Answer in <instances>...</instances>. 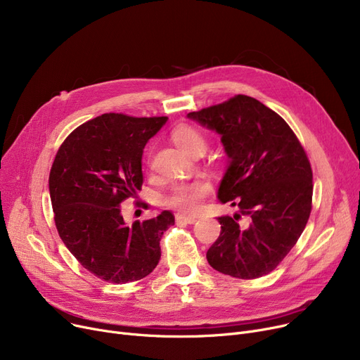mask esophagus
Returning a JSON list of instances; mask_svg holds the SVG:
<instances>
[{
	"label": "esophagus",
	"instance_id": "34e87169",
	"mask_svg": "<svg viewBox=\"0 0 360 360\" xmlns=\"http://www.w3.org/2000/svg\"><path fill=\"white\" fill-rule=\"evenodd\" d=\"M176 221H184L188 224H193L197 221V217L194 216H186V214H176Z\"/></svg>",
	"mask_w": 360,
	"mask_h": 360
}]
</instances>
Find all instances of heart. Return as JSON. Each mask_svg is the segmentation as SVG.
<instances>
[{
	"label": "heart",
	"instance_id": "heart-1",
	"mask_svg": "<svg viewBox=\"0 0 360 360\" xmlns=\"http://www.w3.org/2000/svg\"><path fill=\"white\" fill-rule=\"evenodd\" d=\"M172 141L186 155H195L204 150L205 140L201 132L191 125H179L172 131ZM210 193V184L207 181H194L174 186L167 197V204L184 212H194L198 209L201 200Z\"/></svg>",
	"mask_w": 360,
	"mask_h": 360
}]
</instances>
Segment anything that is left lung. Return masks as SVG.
Listing matches in <instances>:
<instances>
[{
    "mask_svg": "<svg viewBox=\"0 0 360 360\" xmlns=\"http://www.w3.org/2000/svg\"><path fill=\"white\" fill-rule=\"evenodd\" d=\"M186 118L220 136L229 163L217 198L239 207L233 217H217L221 232L207 261L236 278L269 274L295 247L311 214L312 170L304 147L278 113L243 94ZM240 214L250 217L248 226L236 221Z\"/></svg>",
    "mask_w": 360,
    "mask_h": 360,
    "instance_id": "obj_1",
    "label": "left lung"
}]
</instances>
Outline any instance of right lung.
<instances>
[{
	"label": "right lung",
	"instance_id": "1",
	"mask_svg": "<svg viewBox=\"0 0 360 360\" xmlns=\"http://www.w3.org/2000/svg\"><path fill=\"white\" fill-rule=\"evenodd\" d=\"M166 121L103 113L75 128L55 156L49 194L56 229L82 266L105 281L148 276L163 232L175 224L169 210L132 226L121 214V202L143 184V148Z\"/></svg>",
	"mask_w": 360,
	"mask_h": 360
}]
</instances>
